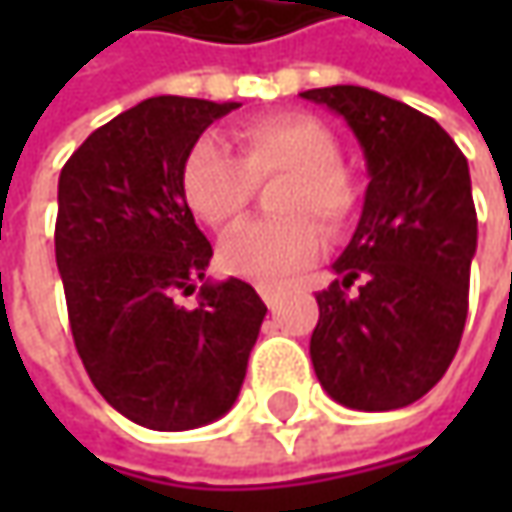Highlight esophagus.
<instances>
[{
	"instance_id": "1",
	"label": "esophagus",
	"mask_w": 512,
	"mask_h": 512,
	"mask_svg": "<svg viewBox=\"0 0 512 512\" xmlns=\"http://www.w3.org/2000/svg\"><path fill=\"white\" fill-rule=\"evenodd\" d=\"M259 296L265 299V305L270 307V310H276L279 302H282V293H279V290H273V287H259Z\"/></svg>"
}]
</instances>
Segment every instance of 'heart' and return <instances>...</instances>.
I'll list each match as a JSON object with an SVG mask.
<instances>
[{"mask_svg": "<svg viewBox=\"0 0 512 512\" xmlns=\"http://www.w3.org/2000/svg\"><path fill=\"white\" fill-rule=\"evenodd\" d=\"M236 142L242 156L210 133L190 148L182 170L185 199L205 225L227 230L242 219L259 182L285 176L273 202L285 216L236 227L219 250L227 273L276 285L325 250V230L315 220L322 218L327 230L339 233L353 222L362 193L339 162L336 133L310 113L290 110L242 122Z\"/></svg>", "mask_w": 512, "mask_h": 512, "instance_id": "1", "label": "heart"}]
</instances>
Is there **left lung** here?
<instances>
[{"label": "left lung", "instance_id": "1", "mask_svg": "<svg viewBox=\"0 0 512 512\" xmlns=\"http://www.w3.org/2000/svg\"><path fill=\"white\" fill-rule=\"evenodd\" d=\"M344 116L367 159L359 227L316 293L310 359L344 407L396 410L439 382L467 319L476 207L470 170L447 130L359 85L302 93ZM360 282L356 294L346 290Z\"/></svg>", "mask_w": 512, "mask_h": 512}]
</instances>
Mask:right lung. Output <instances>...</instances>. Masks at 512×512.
<instances>
[{
    "label": "right lung",
    "instance_id": "add662e5",
    "mask_svg": "<svg viewBox=\"0 0 512 512\" xmlns=\"http://www.w3.org/2000/svg\"><path fill=\"white\" fill-rule=\"evenodd\" d=\"M236 102L153 96L93 130L59 173L56 265L93 387L130 422L193 430L233 407L267 307L205 279L213 247L182 187L190 148ZM200 290L187 311L179 295Z\"/></svg>",
    "mask_w": 512,
    "mask_h": 512
}]
</instances>
